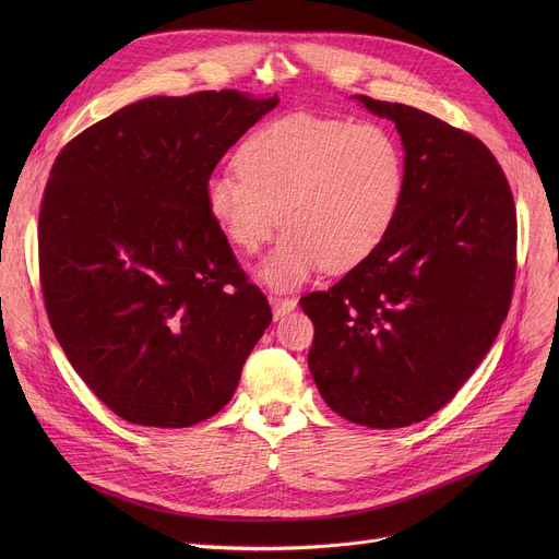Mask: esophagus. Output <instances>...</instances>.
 Returning a JSON list of instances; mask_svg holds the SVG:
<instances>
[{
    "instance_id": "34e87169",
    "label": "esophagus",
    "mask_w": 559,
    "mask_h": 559,
    "mask_svg": "<svg viewBox=\"0 0 559 559\" xmlns=\"http://www.w3.org/2000/svg\"><path fill=\"white\" fill-rule=\"evenodd\" d=\"M270 306L274 312V319L285 317L287 312H292L297 308V299H287V297H270Z\"/></svg>"
}]
</instances>
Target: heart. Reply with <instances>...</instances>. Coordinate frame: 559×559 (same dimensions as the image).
Listing matches in <instances>:
<instances>
[{
	"label": "heart",
	"instance_id": "heart-1",
	"mask_svg": "<svg viewBox=\"0 0 559 559\" xmlns=\"http://www.w3.org/2000/svg\"><path fill=\"white\" fill-rule=\"evenodd\" d=\"M235 163L238 171L205 181V209L245 253H255L281 222L283 238L258 267L260 281L278 289L321 267H358L388 238L405 197L403 144L378 122L287 115L255 129Z\"/></svg>",
	"mask_w": 559,
	"mask_h": 559
}]
</instances>
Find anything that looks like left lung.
Instances as JSON below:
<instances>
[{"label": "left lung", "mask_w": 559, "mask_h": 559, "mask_svg": "<svg viewBox=\"0 0 559 559\" xmlns=\"http://www.w3.org/2000/svg\"><path fill=\"white\" fill-rule=\"evenodd\" d=\"M354 99L396 124L403 205L383 245L301 308L319 394L340 417L385 430L435 415L491 348L512 299L516 213L478 138L413 106Z\"/></svg>", "instance_id": "left-lung-1"}]
</instances>
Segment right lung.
I'll use <instances>...</instances> for the list:
<instances>
[{"mask_svg":"<svg viewBox=\"0 0 559 559\" xmlns=\"http://www.w3.org/2000/svg\"><path fill=\"white\" fill-rule=\"evenodd\" d=\"M276 104L238 91L146 97L58 154L38 222L45 308L117 417L186 428L217 415L272 324L203 188Z\"/></svg>","mask_w":559,"mask_h":559,"instance_id":"add662e5","label":"right lung"}]
</instances>
